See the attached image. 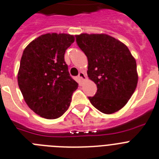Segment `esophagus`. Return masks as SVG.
Returning <instances> with one entry per match:
<instances>
[{"label":"esophagus","mask_w":159,"mask_h":159,"mask_svg":"<svg viewBox=\"0 0 159 159\" xmlns=\"http://www.w3.org/2000/svg\"><path fill=\"white\" fill-rule=\"evenodd\" d=\"M78 78H79L80 79L84 80V79H86V75H84V72L81 71V72H79V75H78Z\"/></svg>","instance_id":"esophagus-1"}]
</instances>
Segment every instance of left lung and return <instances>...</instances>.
I'll use <instances>...</instances> for the list:
<instances>
[{
    "label": "left lung",
    "mask_w": 159,
    "mask_h": 159,
    "mask_svg": "<svg viewBox=\"0 0 159 159\" xmlns=\"http://www.w3.org/2000/svg\"><path fill=\"white\" fill-rule=\"evenodd\" d=\"M78 47L88 58V76L97 92L89 97L103 114L117 112L129 101L137 85L136 59L128 47L104 34L76 35Z\"/></svg>",
    "instance_id": "1"
}]
</instances>
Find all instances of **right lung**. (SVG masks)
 I'll use <instances>...</instances> for the list:
<instances>
[{
  "mask_svg": "<svg viewBox=\"0 0 159 159\" xmlns=\"http://www.w3.org/2000/svg\"><path fill=\"white\" fill-rule=\"evenodd\" d=\"M74 41V35L46 34L31 41L23 51L18 84L28 107L42 118L62 116L78 89L64 61L65 52Z\"/></svg>",
  "mask_w": 159,
  "mask_h": 159,
  "instance_id": "add662e5",
  "label": "right lung"
}]
</instances>
